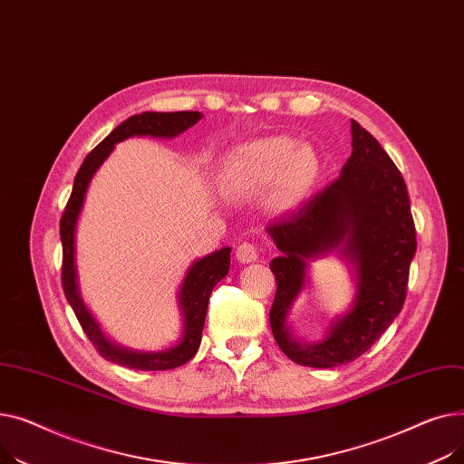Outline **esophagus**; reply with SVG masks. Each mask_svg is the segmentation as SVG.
Returning a JSON list of instances; mask_svg holds the SVG:
<instances>
[{"label":"esophagus","instance_id":"esophagus-1","mask_svg":"<svg viewBox=\"0 0 464 464\" xmlns=\"http://www.w3.org/2000/svg\"><path fill=\"white\" fill-rule=\"evenodd\" d=\"M236 258L241 262V264H251V262H256V258H258V249H256V245H253V243H241L239 247H237V251H236Z\"/></svg>","mask_w":464,"mask_h":464}]
</instances>
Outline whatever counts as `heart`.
I'll list each match as a JSON object with an SVG mask.
<instances>
[{"label":"heart","instance_id":"1","mask_svg":"<svg viewBox=\"0 0 464 464\" xmlns=\"http://www.w3.org/2000/svg\"><path fill=\"white\" fill-rule=\"evenodd\" d=\"M228 170L247 193H262L267 188V204L285 213L311 197L320 162L309 146H295L288 136H267L237 148L230 155Z\"/></svg>","mask_w":464,"mask_h":464}]
</instances>
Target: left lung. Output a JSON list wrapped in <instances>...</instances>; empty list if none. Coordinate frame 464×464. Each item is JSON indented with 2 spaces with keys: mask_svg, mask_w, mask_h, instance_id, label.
<instances>
[{
  "mask_svg": "<svg viewBox=\"0 0 464 464\" xmlns=\"http://www.w3.org/2000/svg\"><path fill=\"white\" fill-rule=\"evenodd\" d=\"M350 127L352 155L341 176L266 227L281 251L269 262L277 281L271 332L292 362L316 369L353 362L390 328L402 309L416 255L411 200L399 169L369 130L353 120ZM332 252L354 269L357 294L326 337L307 343L289 332L287 313L306 284L308 262Z\"/></svg>",
  "mask_w": 464,
  "mask_h": 464,
  "instance_id": "obj_1",
  "label": "left lung"
}]
</instances>
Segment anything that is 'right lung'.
I'll use <instances>...</instances> for the list:
<instances>
[{
	"label": "right lung",
	"instance_id": "1",
	"mask_svg": "<svg viewBox=\"0 0 464 464\" xmlns=\"http://www.w3.org/2000/svg\"><path fill=\"white\" fill-rule=\"evenodd\" d=\"M202 120L200 112H142L130 116L123 123H120L106 139L84 159L82 167L76 172L71 198L65 206L60 223V236L63 245V267H62V283L69 305L72 307L82 330L93 343L97 352L108 362L136 369V371H167L176 369L187 363L195 356L200 341L202 330L208 313V302L211 290L221 279L227 277L230 269V247H223L204 258L195 260L187 269L183 283L179 286L178 304L183 318V332L178 344L157 350V352H139L116 344L108 339L95 316L86 307L84 299L80 295L78 288V274H76V258H74V234L76 223L84 206L86 190L90 187L92 178L101 169L102 162L112 153L114 146L130 136H153V139H174L188 127H193Z\"/></svg>",
	"mask_w": 464,
	"mask_h": 464
}]
</instances>
